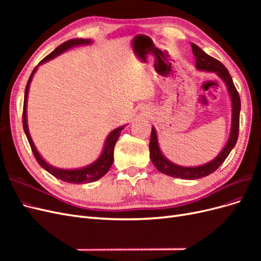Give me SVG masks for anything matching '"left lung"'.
<instances>
[{
    "mask_svg": "<svg viewBox=\"0 0 261 261\" xmlns=\"http://www.w3.org/2000/svg\"><path fill=\"white\" fill-rule=\"evenodd\" d=\"M193 53L196 58V67L200 70H207V72H216L222 80L225 82L228 92H230L231 100H232V129L230 134V138L224 149L219 153V155L215 160L211 162L200 165V167L194 168H185L179 167L174 163L170 162L168 159H165L163 154L160 151L159 144H158V138L154 128L151 129V137H150L149 150H150V159H151L154 167L158 171L163 173L165 175L172 177H178L183 179H197L204 176H208L211 173L215 172L224 160L230 154L231 150L234 148L236 141L239 138V128H240V111H241V99L240 94L236 90L232 77L228 73L226 67L220 61L215 58L210 57L206 52H203L199 46L192 43Z\"/></svg>",
    "mask_w": 261,
    "mask_h": 261,
    "instance_id": "obj_1",
    "label": "left lung"
}]
</instances>
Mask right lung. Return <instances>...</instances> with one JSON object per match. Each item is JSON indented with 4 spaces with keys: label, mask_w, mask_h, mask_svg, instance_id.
Returning <instances> with one entry per match:
<instances>
[{
    "label": "right lung",
    "mask_w": 261,
    "mask_h": 261,
    "mask_svg": "<svg viewBox=\"0 0 261 261\" xmlns=\"http://www.w3.org/2000/svg\"><path fill=\"white\" fill-rule=\"evenodd\" d=\"M91 41L88 40V39H72V40H68L64 43H62L61 45H59L57 49H55L53 52H51L49 55L40 61L39 65L42 64V63L49 61L53 58L57 57V55H60L61 53H63L64 51L68 50L69 48H73L75 45H81V44H88ZM38 66L35 67V69L31 73L28 83L26 85V89H25V99H23V109H22V126H23V130H25V134L27 136V139L29 141V145L31 148V151H33L37 162L41 165V167L48 171L50 174H52L53 176H55L57 178L67 181V183H73V184H86V183H91V181L98 180L99 178H101L102 176H105L107 174V172L111 168V165L113 163V152H114V146L116 144V140L118 139L121 135V130L123 129V127H118L116 129H114L113 132L110 133V135L107 138L106 141V146L103 151H102L101 155L99 159L92 163L89 167H86L84 169H78V170H62V169H57L52 167V165L46 163L41 155L39 154V152L37 151V149L33 143V139H31L29 132H28V125H27V114H26V107H27V97H28V89H29V85L31 80H33V76L36 72Z\"/></svg>",
    "instance_id": "1"
}]
</instances>
